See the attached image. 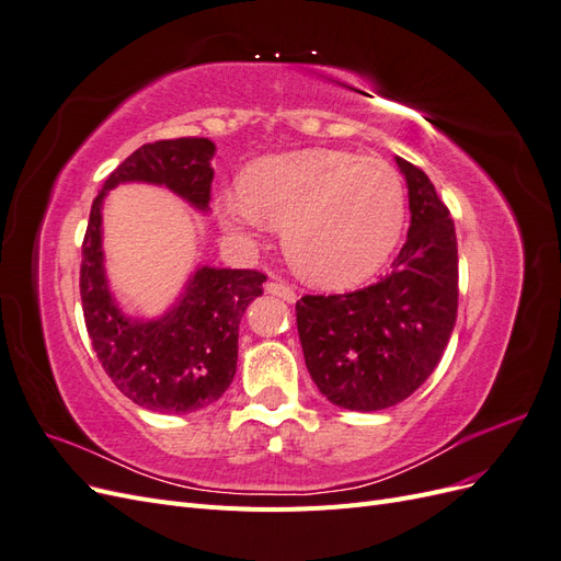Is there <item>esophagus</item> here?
<instances>
[{
  "mask_svg": "<svg viewBox=\"0 0 561 561\" xmlns=\"http://www.w3.org/2000/svg\"><path fill=\"white\" fill-rule=\"evenodd\" d=\"M266 293L276 295V297H280L283 301H290V304L297 299L295 287H293V285H287V283H280V280H271V283H266Z\"/></svg>",
  "mask_w": 561,
  "mask_h": 561,
  "instance_id": "esophagus-1",
  "label": "esophagus"
}]
</instances>
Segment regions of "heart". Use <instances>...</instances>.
Segmentation results:
<instances>
[{"instance_id": "1", "label": "heart", "mask_w": 561, "mask_h": 561, "mask_svg": "<svg viewBox=\"0 0 561 561\" xmlns=\"http://www.w3.org/2000/svg\"><path fill=\"white\" fill-rule=\"evenodd\" d=\"M239 192L217 198L222 225L248 239L264 225L283 229L293 268L320 287H346L375 274L404 222V184L396 168L342 149L254 161Z\"/></svg>"}]
</instances>
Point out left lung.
Listing matches in <instances>:
<instances>
[{"label":"left lung","mask_w":561,"mask_h":561,"mask_svg":"<svg viewBox=\"0 0 561 561\" xmlns=\"http://www.w3.org/2000/svg\"><path fill=\"white\" fill-rule=\"evenodd\" d=\"M412 225L381 280L344 295H304L297 332L330 402L377 412L410 398L447 348L458 309L456 231L428 175L398 157Z\"/></svg>","instance_id":"obj_1"}]
</instances>
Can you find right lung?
Masks as SVG:
<instances>
[{
  "label": "right lung",
  "mask_w": 561,
  "mask_h": 561,
  "mask_svg": "<svg viewBox=\"0 0 561 561\" xmlns=\"http://www.w3.org/2000/svg\"><path fill=\"white\" fill-rule=\"evenodd\" d=\"M215 145L208 138L147 142L107 175L91 206L81 243L79 293L87 332L112 383L135 404L161 414H186L222 398L239 360V325L260 297L257 268H198L178 307L161 320L138 322L107 293L100 250V206L122 182H154L206 210Z\"/></svg>",
  "instance_id": "1"
}]
</instances>
